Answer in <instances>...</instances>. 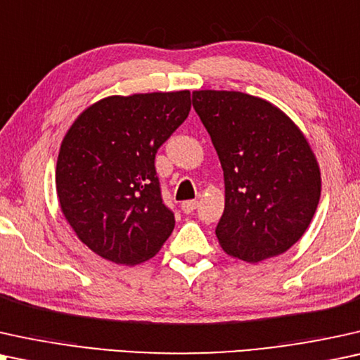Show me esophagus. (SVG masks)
Segmentation results:
<instances>
[{
	"mask_svg": "<svg viewBox=\"0 0 360 360\" xmlns=\"http://www.w3.org/2000/svg\"><path fill=\"white\" fill-rule=\"evenodd\" d=\"M198 205H199L198 200H186V202H183V205H181V207H183V212L184 214H193L194 210L198 209Z\"/></svg>",
	"mask_w": 360,
	"mask_h": 360,
	"instance_id": "34e87169",
	"label": "esophagus"
}]
</instances>
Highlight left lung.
<instances>
[{"mask_svg":"<svg viewBox=\"0 0 360 360\" xmlns=\"http://www.w3.org/2000/svg\"><path fill=\"white\" fill-rule=\"evenodd\" d=\"M193 107L224 169L215 236L229 255L258 263L303 237L321 195L319 166L298 127L266 100L199 90Z\"/></svg>","mask_w":360,"mask_h":360,"instance_id":"1","label":"left lung"}]
</instances>
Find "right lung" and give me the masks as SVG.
Listing matches in <instances>:
<instances>
[{
  "label": "right lung",
  "mask_w": 360,
  "mask_h": 360,
  "mask_svg": "<svg viewBox=\"0 0 360 360\" xmlns=\"http://www.w3.org/2000/svg\"><path fill=\"white\" fill-rule=\"evenodd\" d=\"M189 90L108 97L75 120L60 145L57 198L77 237L105 260L136 265L174 229L155 158L188 118Z\"/></svg>",
  "instance_id": "right-lung-1"
}]
</instances>
